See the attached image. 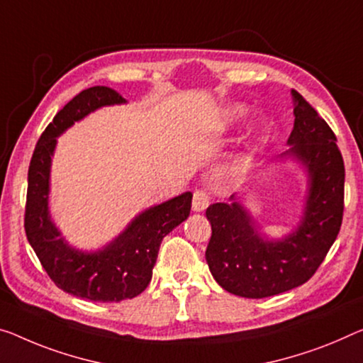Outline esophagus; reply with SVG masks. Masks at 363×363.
<instances>
[{"instance_id": "1", "label": "esophagus", "mask_w": 363, "mask_h": 363, "mask_svg": "<svg viewBox=\"0 0 363 363\" xmlns=\"http://www.w3.org/2000/svg\"><path fill=\"white\" fill-rule=\"evenodd\" d=\"M209 201H211V196H209L208 189H206V188L194 189V193H193V211H196V213H199V211H204L209 206Z\"/></svg>"}]
</instances>
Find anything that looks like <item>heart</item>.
<instances>
[{"mask_svg": "<svg viewBox=\"0 0 363 363\" xmlns=\"http://www.w3.org/2000/svg\"><path fill=\"white\" fill-rule=\"evenodd\" d=\"M228 113H230V116H232L233 120L242 118L243 113H245V108L242 107V105H233V107L230 108V111H228Z\"/></svg>", "mask_w": 363, "mask_h": 363, "instance_id": "heart-1", "label": "heart"}]
</instances>
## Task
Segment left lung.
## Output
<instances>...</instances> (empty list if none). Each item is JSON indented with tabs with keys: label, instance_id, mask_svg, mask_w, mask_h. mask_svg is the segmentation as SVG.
<instances>
[{
	"label": "left lung",
	"instance_id": "8db88e82",
	"mask_svg": "<svg viewBox=\"0 0 363 363\" xmlns=\"http://www.w3.org/2000/svg\"><path fill=\"white\" fill-rule=\"evenodd\" d=\"M292 96L295 121L286 155L298 159L310 175L297 230L281 242H267L237 201L206 209L213 228L206 248L211 274L240 297L264 298L302 286L325 261L342 224L345 169L336 135L297 91Z\"/></svg>",
	"mask_w": 363,
	"mask_h": 363
}]
</instances>
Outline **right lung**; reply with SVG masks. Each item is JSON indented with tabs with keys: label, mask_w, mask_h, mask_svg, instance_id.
Wrapping results in <instances>:
<instances>
[{
	"label": "right lung",
	"mask_w": 363,
	"mask_h": 363,
	"mask_svg": "<svg viewBox=\"0 0 363 363\" xmlns=\"http://www.w3.org/2000/svg\"><path fill=\"white\" fill-rule=\"evenodd\" d=\"M123 102L118 92L105 86L89 87L77 94L42 133L27 177L24 228L30 247L57 287L92 302H121L141 294L152 277L162 238L191 211V193L154 206L139 214L118 238L97 253L77 252L60 237L48 214L50 162L57 136L91 111Z\"/></svg>",
	"instance_id": "1"
}]
</instances>
